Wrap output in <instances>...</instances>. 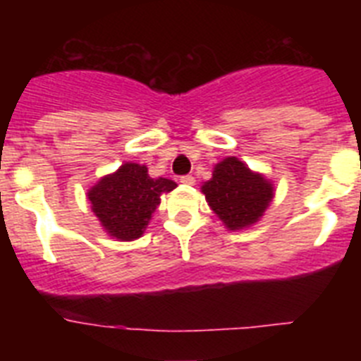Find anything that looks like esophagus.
Returning <instances> with one entry per match:
<instances>
[{
	"instance_id": "obj_1",
	"label": "esophagus",
	"mask_w": 361,
	"mask_h": 361,
	"mask_svg": "<svg viewBox=\"0 0 361 361\" xmlns=\"http://www.w3.org/2000/svg\"><path fill=\"white\" fill-rule=\"evenodd\" d=\"M183 184H188V186H191V184H195V178L191 177V175H183V177L178 178Z\"/></svg>"
}]
</instances>
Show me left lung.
Returning a JSON list of instances; mask_svg holds the SVG:
<instances>
[{"label": "left lung", "mask_w": 361, "mask_h": 361, "mask_svg": "<svg viewBox=\"0 0 361 361\" xmlns=\"http://www.w3.org/2000/svg\"><path fill=\"white\" fill-rule=\"evenodd\" d=\"M202 193L226 228L242 229L264 215L273 199V186L244 162L228 157L215 166L212 180L204 184Z\"/></svg>", "instance_id": "1"}]
</instances>
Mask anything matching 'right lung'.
Listing matches in <instances>:
<instances>
[{
	"mask_svg": "<svg viewBox=\"0 0 361 361\" xmlns=\"http://www.w3.org/2000/svg\"><path fill=\"white\" fill-rule=\"evenodd\" d=\"M177 184L170 178H152L148 168L135 162H126L106 175L88 191L92 209L111 237L121 240L139 238L152 219L162 193L175 190Z\"/></svg>",
	"mask_w": 361,
	"mask_h": 361,
	"instance_id": "1",
	"label": "right lung"
}]
</instances>
